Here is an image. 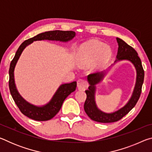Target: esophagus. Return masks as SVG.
I'll return each mask as SVG.
<instances>
[{
  "mask_svg": "<svg viewBox=\"0 0 152 152\" xmlns=\"http://www.w3.org/2000/svg\"><path fill=\"white\" fill-rule=\"evenodd\" d=\"M77 86H78V88L80 91H84V90L88 88V84L85 80L80 78L78 79V81H77Z\"/></svg>",
  "mask_w": 152,
  "mask_h": 152,
  "instance_id": "34e87169",
  "label": "esophagus"
}]
</instances>
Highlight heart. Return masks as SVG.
Listing matches in <instances>:
<instances>
[{
  "instance_id": "1",
  "label": "heart",
  "mask_w": 152,
  "mask_h": 152,
  "mask_svg": "<svg viewBox=\"0 0 152 152\" xmlns=\"http://www.w3.org/2000/svg\"><path fill=\"white\" fill-rule=\"evenodd\" d=\"M111 54L109 46L100 41H91L84 43L78 50V63L81 65H87L98 60L100 64L106 62Z\"/></svg>"
}]
</instances>
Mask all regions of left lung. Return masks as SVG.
<instances>
[{"mask_svg": "<svg viewBox=\"0 0 152 152\" xmlns=\"http://www.w3.org/2000/svg\"><path fill=\"white\" fill-rule=\"evenodd\" d=\"M117 41L119 45L117 55V61L127 60L133 64L137 71V79L134 88V91L129 101L121 109L113 113H105L98 109L94 101V93L96 86L95 85L101 80L104 73L96 72L91 74L88 76V81L90 84L88 89L85 91L86 99L84 102V109L87 115L94 121L99 123H113L116 122L127 114V113L135 106L140 99L141 88L144 80V70L141 64V61L138 54L132 46L129 45L124 41L117 37Z\"/></svg>", "mask_w": 152, "mask_h": 152, "instance_id": "1", "label": "left lung"}]
</instances>
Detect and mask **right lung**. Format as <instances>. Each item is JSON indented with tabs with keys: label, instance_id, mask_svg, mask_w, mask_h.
I'll return each instance as SVG.
<instances>
[{
	"label": "right lung",
	"instance_id": "add662e5",
	"mask_svg": "<svg viewBox=\"0 0 152 152\" xmlns=\"http://www.w3.org/2000/svg\"><path fill=\"white\" fill-rule=\"evenodd\" d=\"M76 33L72 31H50L45 33H42L35 37L25 40L24 42L18 48L14 58L11 61L9 68V86L11 96L17 106L19 108L23 114L30 119L43 121H48L55 116L60 110L61 105L67 96L74 92L76 88V82H72L71 83L64 84L59 87L55 94L53 95L50 102L43 107L34 106L27 102L23 99L18 92L15 84L14 80V70L18 60L21 54L22 51L26 46L30 43L37 40H56L60 42H68L74 37Z\"/></svg>",
	"mask_w": 152,
	"mask_h": 152
}]
</instances>
